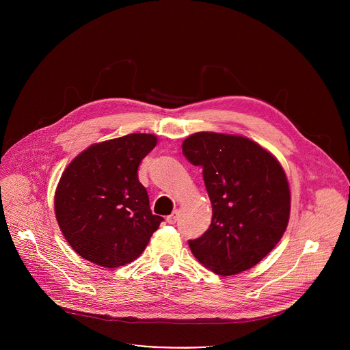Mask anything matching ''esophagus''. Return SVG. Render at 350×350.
I'll return each instance as SVG.
<instances>
[{
	"mask_svg": "<svg viewBox=\"0 0 350 350\" xmlns=\"http://www.w3.org/2000/svg\"><path fill=\"white\" fill-rule=\"evenodd\" d=\"M166 220H167L169 224H174V223L178 220V211H174L172 215H169V216L166 217Z\"/></svg>",
	"mask_w": 350,
	"mask_h": 350,
	"instance_id": "1",
	"label": "esophagus"
}]
</instances>
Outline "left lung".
<instances>
[{
  "label": "left lung",
  "instance_id": "8db88e82",
  "mask_svg": "<svg viewBox=\"0 0 350 350\" xmlns=\"http://www.w3.org/2000/svg\"><path fill=\"white\" fill-rule=\"evenodd\" d=\"M183 154L201 166L212 223L188 241L192 255L220 275L256 266L284 235L291 191L281 163L242 135L199 131L183 141Z\"/></svg>",
  "mask_w": 350,
  "mask_h": 350
}]
</instances>
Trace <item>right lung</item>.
Listing matches in <instances>:
<instances>
[{
  "instance_id": "right-lung-1",
  "label": "right lung",
  "mask_w": 350,
  "mask_h": 350,
  "mask_svg": "<svg viewBox=\"0 0 350 350\" xmlns=\"http://www.w3.org/2000/svg\"><path fill=\"white\" fill-rule=\"evenodd\" d=\"M158 142L134 133L90 145L65 169L55 191L59 228L83 259L107 269L135 260L163 217L149 208L138 165Z\"/></svg>"
}]
</instances>
